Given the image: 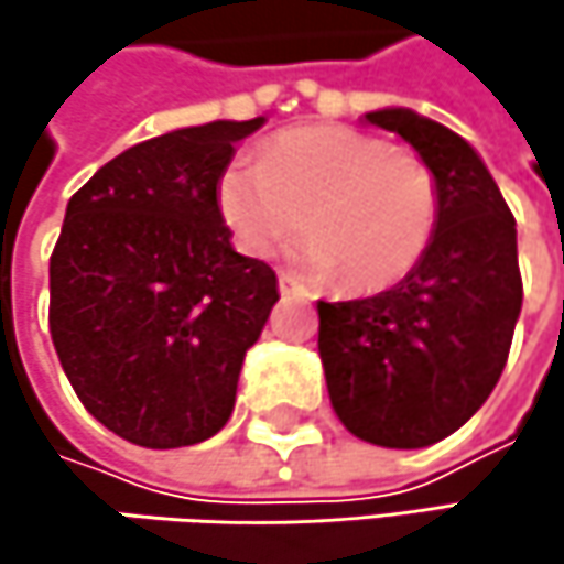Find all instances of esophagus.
<instances>
[{"label": "esophagus", "instance_id": "34e87169", "mask_svg": "<svg viewBox=\"0 0 564 564\" xmlns=\"http://www.w3.org/2000/svg\"><path fill=\"white\" fill-rule=\"evenodd\" d=\"M278 286H281L283 296H290V293H293V296H310L293 274H281V278H278Z\"/></svg>", "mask_w": 564, "mask_h": 564}]
</instances>
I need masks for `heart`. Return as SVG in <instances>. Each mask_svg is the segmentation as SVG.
I'll return each instance as SVG.
<instances>
[{
  "mask_svg": "<svg viewBox=\"0 0 564 564\" xmlns=\"http://www.w3.org/2000/svg\"><path fill=\"white\" fill-rule=\"evenodd\" d=\"M218 205L238 245L268 258L300 235L296 261L316 278L343 274L359 293L389 290L424 258L441 212L424 160L349 127L278 137L261 163L221 175Z\"/></svg>",
  "mask_w": 564,
  "mask_h": 564,
  "instance_id": "heart-1",
  "label": "heart"
}]
</instances>
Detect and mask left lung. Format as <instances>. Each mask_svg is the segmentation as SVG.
Returning <instances> with one entry per match:
<instances>
[{
	"label": "left lung",
	"mask_w": 564,
	"mask_h": 564,
	"mask_svg": "<svg viewBox=\"0 0 564 564\" xmlns=\"http://www.w3.org/2000/svg\"><path fill=\"white\" fill-rule=\"evenodd\" d=\"M437 178L441 212L417 268L366 300L316 303L319 359L336 417L379 447H427L497 389L522 310L516 218L477 150L404 110L366 113Z\"/></svg>",
	"instance_id": "left-lung-1"
}]
</instances>
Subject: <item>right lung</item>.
<instances>
[{
    "mask_svg": "<svg viewBox=\"0 0 564 564\" xmlns=\"http://www.w3.org/2000/svg\"><path fill=\"white\" fill-rule=\"evenodd\" d=\"M264 127L215 120L137 143L67 202L52 251L48 326L80 404L130 444L208 441L231 411L278 274L231 248L218 185Z\"/></svg>",
    "mask_w": 564,
    "mask_h": 564,
    "instance_id": "right-lung-1",
    "label": "right lung"
}]
</instances>
